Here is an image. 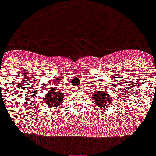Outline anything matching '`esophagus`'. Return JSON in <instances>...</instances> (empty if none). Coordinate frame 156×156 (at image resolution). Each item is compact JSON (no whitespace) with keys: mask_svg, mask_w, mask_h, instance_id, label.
I'll return each mask as SVG.
<instances>
[{"mask_svg":"<svg viewBox=\"0 0 156 156\" xmlns=\"http://www.w3.org/2000/svg\"><path fill=\"white\" fill-rule=\"evenodd\" d=\"M75 90H79V89H80V87H75Z\"/></svg>","mask_w":156,"mask_h":156,"instance_id":"obj_1","label":"esophagus"}]
</instances>
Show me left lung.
<instances>
[{
	"mask_svg": "<svg viewBox=\"0 0 156 156\" xmlns=\"http://www.w3.org/2000/svg\"><path fill=\"white\" fill-rule=\"evenodd\" d=\"M91 97L94 101L95 105L98 108H108V106H110L113 103V101H114L110 94L107 91H105L103 87H101L97 88V90H95L94 92L93 95Z\"/></svg>",
	"mask_w": 156,
	"mask_h": 156,
	"instance_id": "8db88e82",
	"label": "left lung"
}]
</instances>
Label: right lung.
<instances>
[{
  "mask_svg": "<svg viewBox=\"0 0 156 156\" xmlns=\"http://www.w3.org/2000/svg\"><path fill=\"white\" fill-rule=\"evenodd\" d=\"M64 95L65 94L61 91H57L56 89L52 87L51 89H49L45 96L42 98V101L44 104L54 109L55 108H58L61 103H62Z\"/></svg>",
  "mask_w": 156,
  "mask_h": 156,
  "instance_id": "add662e5",
  "label": "right lung"
}]
</instances>
